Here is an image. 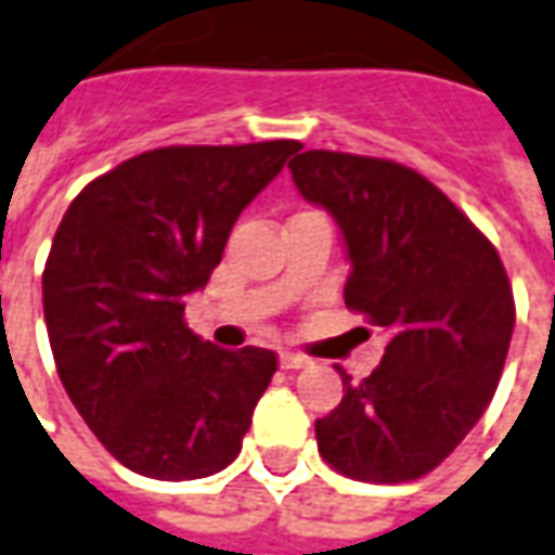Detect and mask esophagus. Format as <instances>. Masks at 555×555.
Instances as JSON below:
<instances>
[{"mask_svg": "<svg viewBox=\"0 0 555 555\" xmlns=\"http://www.w3.org/2000/svg\"><path fill=\"white\" fill-rule=\"evenodd\" d=\"M279 364L285 367V371H300V367H309L312 361L307 356H300V352H282L279 356Z\"/></svg>", "mask_w": 555, "mask_h": 555, "instance_id": "esophagus-1", "label": "esophagus"}]
</instances>
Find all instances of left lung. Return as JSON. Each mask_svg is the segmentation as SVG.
<instances>
[{
  "label": "left lung",
  "mask_w": 555,
  "mask_h": 555,
  "mask_svg": "<svg viewBox=\"0 0 555 555\" xmlns=\"http://www.w3.org/2000/svg\"><path fill=\"white\" fill-rule=\"evenodd\" d=\"M304 199L334 215L349 255L346 307L386 327L379 367L315 420L327 465L364 483L420 480L483 416L511 349L514 292L495 246L416 169L304 151Z\"/></svg>",
  "instance_id": "left-lung-1"
}]
</instances>
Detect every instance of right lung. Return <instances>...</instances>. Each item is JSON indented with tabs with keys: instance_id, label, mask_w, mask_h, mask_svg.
I'll list each match as a JSON object with an SVG mask.
<instances>
[{
	"instance_id": "right-lung-1",
	"label": "right lung",
	"mask_w": 555,
	"mask_h": 555,
	"mask_svg": "<svg viewBox=\"0 0 555 555\" xmlns=\"http://www.w3.org/2000/svg\"><path fill=\"white\" fill-rule=\"evenodd\" d=\"M300 142L169 145L124 160L72 199L41 273L56 373L105 450L151 480L228 467L273 373L184 325V297L221 263L240 212Z\"/></svg>"
}]
</instances>
